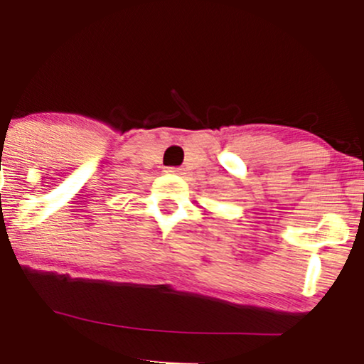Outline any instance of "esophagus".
<instances>
[{"label": "esophagus", "mask_w": 364, "mask_h": 364, "mask_svg": "<svg viewBox=\"0 0 364 364\" xmlns=\"http://www.w3.org/2000/svg\"><path fill=\"white\" fill-rule=\"evenodd\" d=\"M166 173H171V174H181V169H179V168H166Z\"/></svg>", "instance_id": "1"}]
</instances>
